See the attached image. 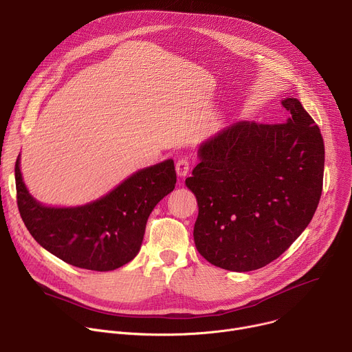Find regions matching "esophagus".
Returning <instances> with one entry per match:
<instances>
[{
    "label": "esophagus",
    "instance_id": "esophagus-1",
    "mask_svg": "<svg viewBox=\"0 0 352 352\" xmlns=\"http://www.w3.org/2000/svg\"><path fill=\"white\" fill-rule=\"evenodd\" d=\"M189 168H190V164L188 162V159H179L175 164V170H177V174L179 178H185L189 173Z\"/></svg>",
    "mask_w": 352,
    "mask_h": 352
}]
</instances>
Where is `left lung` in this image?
Returning a JSON list of instances; mask_svg holds the SVG:
<instances>
[{
  "instance_id": "1",
  "label": "left lung",
  "mask_w": 352,
  "mask_h": 352,
  "mask_svg": "<svg viewBox=\"0 0 352 352\" xmlns=\"http://www.w3.org/2000/svg\"><path fill=\"white\" fill-rule=\"evenodd\" d=\"M281 104L287 122L239 121L206 140L185 179L199 206L196 249L217 267L250 272L269 265L302 234L319 205L320 129L295 97Z\"/></svg>"
}]
</instances>
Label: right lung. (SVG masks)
Returning a JSON list of instances; mask_svg holds the SVG:
<instances>
[{
    "instance_id": "1",
    "label": "right lung",
    "mask_w": 352,
    "mask_h": 352,
    "mask_svg": "<svg viewBox=\"0 0 352 352\" xmlns=\"http://www.w3.org/2000/svg\"><path fill=\"white\" fill-rule=\"evenodd\" d=\"M16 202L32 236L50 254L87 270L109 272L139 252L147 219L177 182L174 162L143 168L110 193L78 208H47L28 192L19 157L15 164Z\"/></svg>"
}]
</instances>
